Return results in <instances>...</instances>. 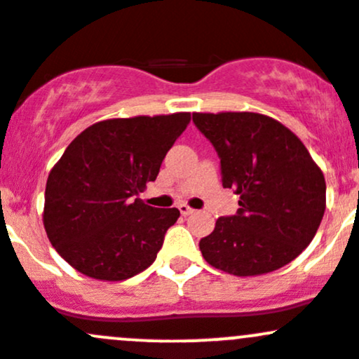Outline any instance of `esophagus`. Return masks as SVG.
Returning a JSON list of instances; mask_svg holds the SVG:
<instances>
[{"label":"esophagus","mask_w":359,"mask_h":359,"mask_svg":"<svg viewBox=\"0 0 359 359\" xmlns=\"http://www.w3.org/2000/svg\"><path fill=\"white\" fill-rule=\"evenodd\" d=\"M179 210H180V213H182L184 217H187V215H193V213L196 212V210H193V208H191L189 205H186V203H180V205H179Z\"/></svg>","instance_id":"34e87169"}]
</instances>
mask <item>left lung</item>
I'll return each instance as SVG.
<instances>
[{"label": "left lung", "instance_id": "8db88e82", "mask_svg": "<svg viewBox=\"0 0 359 359\" xmlns=\"http://www.w3.org/2000/svg\"><path fill=\"white\" fill-rule=\"evenodd\" d=\"M220 158L222 186L240 194L233 217H220L200 241L203 259L234 276L287 266L313 241L327 184L302 140L259 112H193Z\"/></svg>", "mask_w": 359, "mask_h": 359}]
</instances>
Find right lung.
Wrapping results in <instances>:
<instances>
[{
    "label": "right lung",
    "mask_w": 359,
    "mask_h": 359,
    "mask_svg": "<svg viewBox=\"0 0 359 359\" xmlns=\"http://www.w3.org/2000/svg\"><path fill=\"white\" fill-rule=\"evenodd\" d=\"M191 112L104 119L83 130L50 170L43 224L60 257L85 276L123 281L156 259L177 208L139 196Z\"/></svg>",
    "instance_id": "right-lung-1"
}]
</instances>
